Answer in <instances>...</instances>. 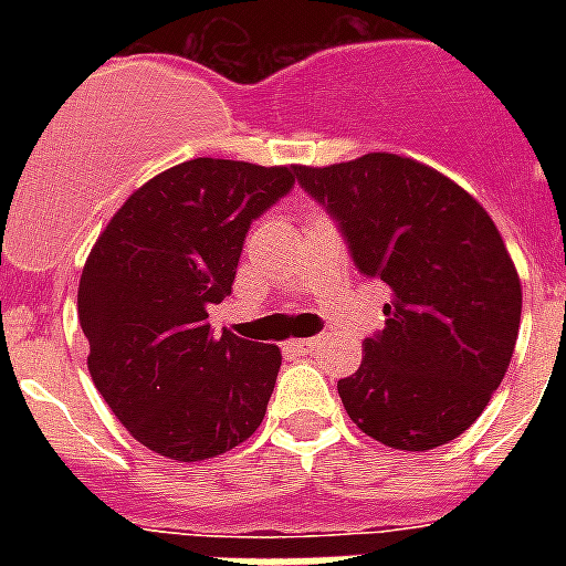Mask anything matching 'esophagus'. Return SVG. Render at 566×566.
Returning <instances> with one entry per match:
<instances>
[{"mask_svg": "<svg viewBox=\"0 0 566 566\" xmlns=\"http://www.w3.org/2000/svg\"><path fill=\"white\" fill-rule=\"evenodd\" d=\"M291 353L296 355H311L317 349V337H302V340H291Z\"/></svg>", "mask_w": 566, "mask_h": 566, "instance_id": "esophagus-1", "label": "esophagus"}]
</instances>
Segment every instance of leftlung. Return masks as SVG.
Here are the masks:
<instances>
[{
	"mask_svg": "<svg viewBox=\"0 0 566 566\" xmlns=\"http://www.w3.org/2000/svg\"><path fill=\"white\" fill-rule=\"evenodd\" d=\"M326 208L358 273L385 282V328L337 381L364 434L426 452L464 434L509 370L520 332L517 270L482 205L431 167L370 153L293 167Z\"/></svg>",
	"mask_w": 566,
	"mask_h": 566,
	"instance_id": "8db88e82",
	"label": "left lung"
}]
</instances>
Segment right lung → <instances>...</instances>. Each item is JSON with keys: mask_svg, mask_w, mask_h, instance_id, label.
I'll use <instances>...</instances> for the list:
<instances>
[{"mask_svg": "<svg viewBox=\"0 0 566 566\" xmlns=\"http://www.w3.org/2000/svg\"><path fill=\"white\" fill-rule=\"evenodd\" d=\"M296 185L293 167L193 158L128 196L91 249L78 323L93 385L117 420L172 461L222 455L261 426L279 346L222 332L249 226Z\"/></svg>", "mask_w": 566, "mask_h": 566, "instance_id": "1", "label": "right lung"}]
</instances>
